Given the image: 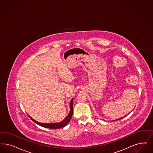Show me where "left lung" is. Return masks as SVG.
I'll list each match as a JSON object with an SVG mask.
<instances>
[{
	"mask_svg": "<svg viewBox=\"0 0 153 153\" xmlns=\"http://www.w3.org/2000/svg\"><path fill=\"white\" fill-rule=\"evenodd\" d=\"M123 117H121V118H120V119H117V120H120V119H122Z\"/></svg>",
	"mask_w": 153,
	"mask_h": 153,
	"instance_id": "8db88e82",
	"label": "left lung"
}]
</instances>
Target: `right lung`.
Segmentation results:
<instances>
[{
  "instance_id": "1",
  "label": "right lung",
  "mask_w": 153,
  "mask_h": 153,
  "mask_svg": "<svg viewBox=\"0 0 153 153\" xmlns=\"http://www.w3.org/2000/svg\"><path fill=\"white\" fill-rule=\"evenodd\" d=\"M73 100L74 99H72L71 102V111L69 113L68 115L66 117V118L63 121L60 122V123H51V124H43V123H40L38 121H36L35 120H34L33 119H32L30 116H29V117L30 118V119L32 120V121H34V123H36L37 124L41 126L45 127V128H51V129H58V128H63L64 126H67L68 124L69 121L71 120V119L72 116V114H73V111H74V107H73Z\"/></svg>"
}]
</instances>
